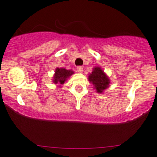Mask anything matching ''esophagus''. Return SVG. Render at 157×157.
<instances>
[{"instance_id":"34e87169","label":"esophagus","mask_w":157,"mask_h":157,"mask_svg":"<svg viewBox=\"0 0 157 157\" xmlns=\"http://www.w3.org/2000/svg\"><path fill=\"white\" fill-rule=\"evenodd\" d=\"M76 69H77V72H80V73H82V72H83V67H82V66H78V67L76 68Z\"/></svg>"}]
</instances>
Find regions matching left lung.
Listing matches in <instances>:
<instances>
[{"label":"left lung","mask_w":157,"mask_h":157,"mask_svg":"<svg viewBox=\"0 0 157 157\" xmlns=\"http://www.w3.org/2000/svg\"><path fill=\"white\" fill-rule=\"evenodd\" d=\"M88 79L94 85L98 93H101L105 88H108L110 83L108 76L99 67H96L93 69L91 74L88 76Z\"/></svg>","instance_id":"8db88e82"}]
</instances>
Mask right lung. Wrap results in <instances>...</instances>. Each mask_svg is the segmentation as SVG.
<instances>
[{
	"label": "right lung",
	"instance_id": "add662e5",
	"mask_svg": "<svg viewBox=\"0 0 157 157\" xmlns=\"http://www.w3.org/2000/svg\"><path fill=\"white\" fill-rule=\"evenodd\" d=\"M74 72L71 70H66L64 68H57L56 69L55 72V75H54V79L53 82L55 84H64V82H66V80L69 78V76H71L72 74H73Z\"/></svg>",
	"mask_w": 157,
	"mask_h": 157
}]
</instances>
